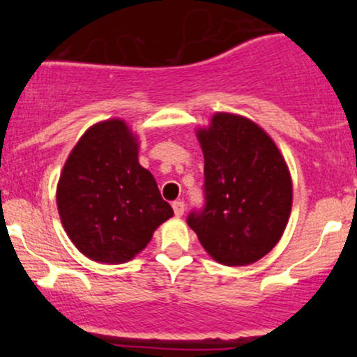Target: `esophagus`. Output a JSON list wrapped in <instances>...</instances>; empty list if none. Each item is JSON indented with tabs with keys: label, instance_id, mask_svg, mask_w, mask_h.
Returning <instances> with one entry per match:
<instances>
[{
	"label": "esophagus",
	"instance_id": "1",
	"mask_svg": "<svg viewBox=\"0 0 357 357\" xmlns=\"http://www.w3.org/2000/svg\"><path fill=\"white\" fill-rule=\"evenodd\" d=\"M173 210H174V215L176 216H183V213H184V202H181V199L174 202L173 203Z\"/></svg>",
	"mask_w": 357,
	"mask_h": 357
}]
</instances>
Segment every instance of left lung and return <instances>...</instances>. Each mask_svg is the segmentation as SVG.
<instances>
[{
  "label": "left lung",
  "mask_w": 357,
  "mask_h": 357,
  "mask_svg": "<svg viewBox=\"0 0 357 357\" xmlns=\"http://www.w3.org/2000/svg\"><path fill=\"white\" fill-rule=\"evenodd\" d=\"M198 141L204 204L188 225L220 264H253L275 247L289 221L292 181L284 158L264 129L233 114L213 116Z\"/></svg>",
  "instance_id": "left-lung-1"
}]
</instances>
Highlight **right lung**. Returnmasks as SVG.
<instances>
[{
	"instance_id": "add662e5",
	"label": "right lung",
	"mask_w": 357,
	"mask_h": 357,
	"mask_svg": "<svg viewBox=\"0 0 357 357\" xmlns=\"http://www.w3.org/2000/svg\"><path fill=\"white\" fill-rule=\"evenodd\" d=\"M56 204L65 231L90 260L124 264L173 216L155 179L137 161L124 121L92 126L65 162Z\"/></svg>"
}]
</instances>
